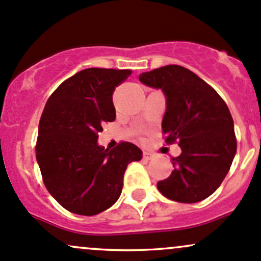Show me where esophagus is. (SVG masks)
<instances>
[{
	"label": "esophagus",
	"mask_w": 261,
	"mask_h": 261,
	"mask_svg": "<svg viewBox=\"0 0 261 261\" xmlns=\"http://www.w3.org/2000/svg\"><path fill=\"white\" fill-rule=\"evenodd\" d=\"M143 156H144V159H147V161H149V159L154 158V154L149 153V152H144V153H143Z\"/></svg>",
	"instance_id": "34e87169"
}]
</instances>
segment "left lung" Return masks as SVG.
Instances as JSON below:
<instances>
[{
	"instance_id": "obj_1",
	"label": "left lung",
	"mask_w": 261,
	"mask_h": 261,
	"mask_svg": "<svg viewBox=\"0 0 261 261\" xmlns=\"http://www.w3.org/2000/svg\"><path fill=\"white\" fill-rule=\"evenodd\" d=\"M139 81L164 92L165 143L178 142L181 148L180 155L172 158V174L156 183L159 192L179 203L208 198L228 174L237 153L228 106L205 81L176 64L141 73Z\"/></svg>"
}]
</instances>
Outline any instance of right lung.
I'll list each match as a JSON object with an SVG mask.
<instances>
[{
    "label": "right lung",
    "mask_w": 261,
    "mask_h": 261,
    "mask_svg": "<svg viewBox=\"0 0 261 261\" xmlns=\"http://www.w3.org/2000/svg\"><path fill=\"white\" fill-rule=\"evenodd\" d=\"M130 69L87 68L61 83L44 106L36 158L49 194L64 209L96 215L118 200L123 176L142 150L129 142L98 145L102 125L116 119L113 92Z\"/></svg>",
    "instance_id": "obj_1"
}]
</instances>
